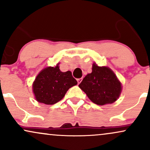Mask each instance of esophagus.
<instances>
[{
  "mask_svg": "<svg viewBox=\"0 0 150 150\" xmlns=\"http://www.w3.org/2000/svg\"><path fill=\"white\" fill-rule=\"evenodd\" d=\"M82 78H78L77 80V83L78 84H80V82H81V81H82Z\"/></svg>",
  "mask_w": 150,
  "mask_h": 150,
  "instance_id": "esophagus-1",
  "label": "esophagus"
}]
</instances>
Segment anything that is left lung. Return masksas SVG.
<instances>
[{"mask_svg": "<svg viewBox=\"0 0 150 150\" xmlns=\"http://www.w3.org/2000/svg\"><path fill=\"white\" fill-rule=\"evenodd\" d=\"M79 87L93 103L100 106L115 102L122 90L121 83L113 70L95 63L92 73L84 77Z\"/></svg>", "mask_w": 150, "mask_h": 150, "instance_id": "left-lung-1", "label": "left lung"}]
</instances>
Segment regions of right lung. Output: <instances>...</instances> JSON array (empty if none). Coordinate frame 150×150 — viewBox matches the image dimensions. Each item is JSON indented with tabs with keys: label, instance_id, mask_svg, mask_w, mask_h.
<instances>
[{
	"label": "right lung",
	"instance_id": "add662e5",
	"mask_svg": "<svg viewBox=\"0 0 150 150\" xmlns=\"http://www.w3.org/2000/svg\"><path fill=\"white\" fill-rule=\"evenodd\" d=\"M58 65L43 69L34 81L33 92L39 102L48 105L56 104L64 97L70 87L77 84L71 72H61Z\"/></svg>",
	"mask_w": 150,
	"mask_h": 150
}]
</instances>
